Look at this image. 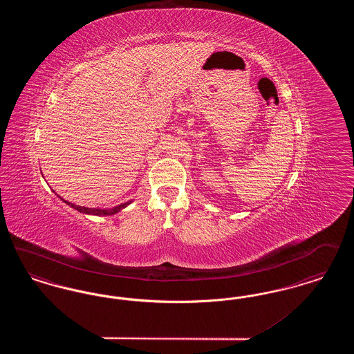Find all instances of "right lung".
<instances>
[{
    "mask_svg": "<svg viewBox=\"0 0 354 354\" xmlns=\"http://www.w3.org/2000/svg\"><path fill=\"white\" fill-rule=\"evenodd\" d=\"M54 192V191H53ZM57 195V194H55ZM61 201L64 203H66L68 205H70L71 208H74V209H77L78 212H81V214H86V215H95V216H110V215H115V214H118L119 211H122L123 208H126L129 204H131L133 201H129V202L122 203V204H119V205H115V207H111V208H88V207H82V205H77V204H74V203L68 202V201H65L64 198H61L59 195H57Z\"/></svg>",
    "mask_w": 354,
    "mask_h": 354,
    "instance_id": "right-lung-1",
    "label": "right lung"
}]
</instances>
